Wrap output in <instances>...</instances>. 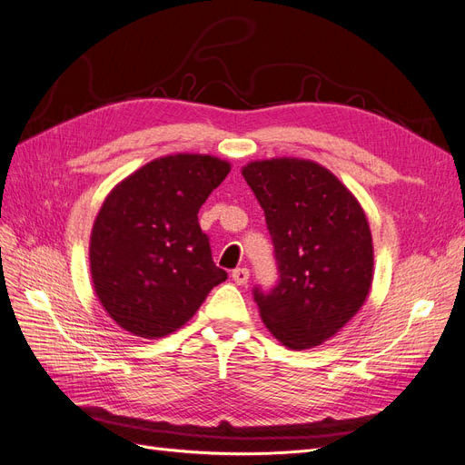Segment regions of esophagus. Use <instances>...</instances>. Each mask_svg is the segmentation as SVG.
Masks as SVG:
<instances>
[{"mask_svg": "<svg viewBox=\"0 0 465 465\" xmlns=\"http://www.w3.org/2000/svg\"><path fill=\"white\" fill-rule=\"evenodd\" d=\"M232 278L237 285H247L249 282V270L247 268H237L232 272Z\"/></svg>", "mask_w": 465, "mask_h": 465, "instance_id": "34e87169", "label": "esophagus"}]
</instances>
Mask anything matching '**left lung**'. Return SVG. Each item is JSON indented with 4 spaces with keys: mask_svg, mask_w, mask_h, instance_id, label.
Returning a JSON list of instances; mask_svg holds the SVG:
<instances>
[{
    "mask_svg": "<svg viewBox=\"0 0 465 465\" xmlns=\"http://www.w3.org/2000/svg\"><path fill=\"white\" fill-rule=\"evenodd\" d=\"M242 174L264 209L280 272L270 293L254 287L261 318L287 349L318 347L370 293L373 242L362 204L308 159L252 161Z\"/></svg>",
    "mask_w": 465,
    "mask_h": 465,
    "instance_id": "8db88e82",
    "label": "left lung"
}]
</instances>
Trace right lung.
I'll list each match as a JSON object with an SVG mask.
<instances>
[{
	"label": "right lung",
	"instance_id": "obj_1",
	"mask_svg": "<svg viewBox=\"0 0 465 465\" xmlns=\"http://www.w3.org/2000/svg\"><path fill=\"white\" fill-rule=\"evenodd\" d=\"M230 163L178 153L116 183L90 237V272L107 314L132 335L166 337L193 318L228 273L213 262L199 209Z\"/></svg>",
	"mask_w": 465,
	"mask_h": 465
}]
</instances>
